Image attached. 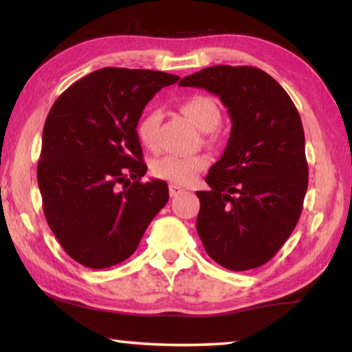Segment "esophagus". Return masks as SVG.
<instances>
[{"label": "esophagus", "instance_id": "obj_1", "mask_svg": "<svg viewBox=\"0 0 352 352\" xmlns=\"http://www.w3.org/2000/svg\"><path fill=\"white\" fill-rule=\"evenodd\" d=\"M183 192H184L183 188L177 186V184H169V194H170V197H177V195H180V194H183Z\"/></svg>", "mask_w": 352, "mask_h": 352}]
</instances>
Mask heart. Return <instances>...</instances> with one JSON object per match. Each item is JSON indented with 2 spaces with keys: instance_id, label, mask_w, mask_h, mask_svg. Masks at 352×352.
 Here are the masks:
<instances>
[{
  "instance_id": "b5f03b06",
  "label": "heart",
  "mask_w": 352,
  "mask_h": 352,
  "mask_svg": "<svg viewBox=\"0 0 352 352\" xmlns=\"http://www.w3.org/2000/svg\"><path fill=\"white\" fill-rule=\"evenodd\" d=\"M180 110L201 132H211L222 121V110H220L216 99L206 96V94H194V96L188 98L180 105ZM160 121H162V113L158 110H147L141 116L138 126H136V135H138L142 146L153 147L157 144ZM206 166L208 158L204 155H194V157L166 155V157L157 158L152 163V174L172 184L186 186L197 178Z\"/></svg>"
}]
</instances>
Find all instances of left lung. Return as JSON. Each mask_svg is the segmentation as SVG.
<instances>
[{
	"mask_svg": "<svg viewBox=\"0 0 352 352\" xmlns=\"http://www.w3.org/2000/svg\"><path fill=\"white\" fill-rule=\"evenodd\" d=\"M182 87L220 98L233 122L228 144L197 190V233L206 253L233 272L264 265L295 230L307 190L305 130L295 104L265 71L216 65Z\"/></svg>",
	"mask_w": 352,
	"mask_h": 352,
	"instance_id": "8db88e82",
	"label": "left lung"
}]
</instances>
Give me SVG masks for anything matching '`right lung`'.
<instances>
[{"label":"right lung","mask_w":352,"mask_h":352,"mask_svg":"<svg viewBox=\"0 0 352 352\" xmlns=\"http://www.w3.org/2000/svg\"><path fill=\"white\" fill-rule=\"evenodd\" d=\"M178 79L102 68L74 82L47 113L37 168L43 211L79 264L107 269L130 258L168 204L166 182H140L147 166L136 126L155 93Z\"/></svg>","instance_id":"right-lung-1"}]
</instances>
